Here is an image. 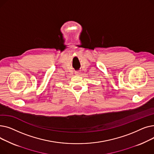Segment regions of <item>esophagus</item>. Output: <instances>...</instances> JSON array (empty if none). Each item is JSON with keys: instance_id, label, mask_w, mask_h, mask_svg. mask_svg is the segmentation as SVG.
I'll list each match as a JSON object with an SVG mask.
<instances>
[{"instance_id": "esophagus-1", "label": "esophagus", "mask_w": 154, "mask_h": 154, "mask_svg": "<svg viewBox=\"0 0 154 154\" xmlns=\"http://www.w3.org/2000/svg\"><path fill=\"white\" fill-rule=\"evenodd\" d=\"M80 74V71H76V72H75V74H76V75H79V74Z\"/></svg>"}]
</instances>
